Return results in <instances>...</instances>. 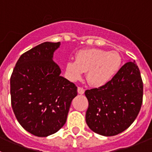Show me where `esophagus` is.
Instances as JSON below:
<instances>
[{
    "instance_id": "obj_1",
    "label": "esophagus",
    "mask_w": 152,
    "mask_h": 152,
    "mask_svg": "<svg viewBox=\"0 0 152 152\" xmlns=\"http://www.w3.org/2000/svg\"><path fill=\"white\" fill-rule=\"evenodd\" d=\"M84 91H85V90L83 88H81V87H78L77 88V93H78L79 94H84Z\"/></svg>"
}]
</instances>
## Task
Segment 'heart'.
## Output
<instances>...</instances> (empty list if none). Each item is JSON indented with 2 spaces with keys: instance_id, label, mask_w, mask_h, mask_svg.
<instances>
[{
  "instance_id": "b5f03b06",
  "label": "heart",
  "mask_w": 152,
  "mask_h": 152,
  "mask_svg": "<svg viewBox=\"0 0 152 152\" xmlns=\"http://www.w3.org/2000/svg\"><path fill=\"white\" fill-rule=\"evenodd\" d=\"M121 64V56L116 51L88 49L77 52L75 61H68L65 69L71 80H77L87 72L86 77L89 84L94 87H101L115 77Z\"/></svg>"
}]
</instances>
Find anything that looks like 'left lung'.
Returning a JSON list of instances; mask_svg holds the SVG:
<instances>
[{"mask_svg":"<svg viewBox=\"0 0 152 152\" xmlns=\"http://www.w3.org/2000/svg\"><path fill=\"white\" fill-rule=\"evenodd\" d=\"M86 123L92 131L113 136L128 129L142 104L143 82L135 61L126 62L105 85L87 90Z\"/></svg>","mask_w":152,"mask_h":152,"instance_id":"1","label":"left lung"}]
</instances>
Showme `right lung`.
Here are the masks:
<instances>
[{
  "label": "right lung",
  "instance_id": "1",
  "mask_svg": "<svg viewBox=\"0 0 152 152\" xmlns=\"http://www.w3.org/2000/svg\"><path fill=\"white\" fill-rule=\"evenodd\" d=\"M60 42H45L20 57L10 77L12 108L24 129L38 137L56 133L66 123L74 83L61 77L52 60Z\"/></svg>",
  "mask_w": 152,
  "mask_h": 152
}]
</instances>
